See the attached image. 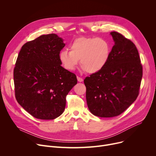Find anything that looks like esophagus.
Returning <instances> with one entry per match:
<instances>
[{
  "mask_svg": "<svg viewBox=\"0 0 156 156\" xmlns=\"http://www.w3.org/2000/svg\"><path fill=\"white\" fill-rule=\"evenodd\" d=\"M77 80H78L79 82H82V81H83V79L82 78H80L79 76H77Z\"/></svg>",
  "mask_w": 156,
  "mask_h": 156,
  "instance_id": "esophagus-1",
  "label": "esophagus"
}]
</instances>
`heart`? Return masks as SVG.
Here are the masks:
<instances>
[{
	"label": "heart",
	"mask_w": 156,
	"mask_h": 156,
	"mask_svg": "<svg viewBox=\"0 0 156 156\" xmlns=\"http://www.w3.org/2000/svg\"><path fill=\"white\" fill-rule=\"evenodd\" d=\"M111 48L108 41L97 37H81L70 45V51L62 49L59 59L63 67L73 71L80 59L81 69L89 74L101 71L108 64Z\"/></svg>",
	"instance_id": "heart-1"
}]
</instances>
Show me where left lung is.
<instances>
[{"label": "left lung", "mask_w": 156, "mask_h": 156, "mask_svg": "<svg viewBox=\"0 0 156 156\" xmlns=\"http://www.w3.org/2000/svg\"><path fill=\"white\" fill-rule=\"evenodd\" d=\"M110 58L99 72L84 80L88 109L94 115L112 118L123 112L139 94L142 66L135 45L116 31Z\"/></svg>", "instance_id": "obj_1"}]
</instances>
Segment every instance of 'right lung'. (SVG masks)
<instances>
[{
	"instance_id": "add662e5",
	"label": "right lung",
	"mask_w": 156,
	"mask_h": 156,
	"mask_svg": "<svg viewBox=\"0 0 156 156\" xmlns=\"http://www.w3.org/2000/svg\"><path fill=\"white\" fill-rule=\"evenodd\" d=\"M63 39L41 35L21 47L14 69L15 95L28 113L40 119H54L66 107V97L77 83L76 76L61 66L59 54Z\"/></svg>"
}]
</instances>
